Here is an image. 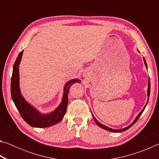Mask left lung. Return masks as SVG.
Listing matches in <instances>:
<instances>
[{
  "label": "left lung",
  "mask_w": 159,
  "mask_h": 159,
  "mask_svg": "<svg viewBox=\"0 0 159 159\" xmlns=\"http://www.w3.org/2000/svg\"><path fill=\"white\" fill-rule=\"evenodd\" d=\"M143 60H144V61L145 66H146V67L147 68V62H146V60H145L144 57H143ZM149 95H150V79H149V80H148V90H147V96H148V99H147V103H146V104H145V106H144V108L142 109L141 112L139 113V114L138 115V116H137V117L135 118V119L134 120V121H133V123H132L130 125H128V127H126V128H123V129H119V130H116V129L110 128H109V127H107V126H106V125L102 124L101 123H99V122L98 121V120L96 119V118H95V116H94L93 114V116L94 120H95V123H97V124L98 125V126H99V127L102 128H103V129H104V130H108V131H110V132H113V133H121V132H123V131H125L126 130H128V129H129L130 127H132V126H133V125L134 124V123H135L137 122V120H138V118H139V117H140V116L142 115V112L144 111L145 107H146V106H147V103H148V101H149Z\"/></svg>",
  "instance_id": "8db88e82"
}]
</instances>
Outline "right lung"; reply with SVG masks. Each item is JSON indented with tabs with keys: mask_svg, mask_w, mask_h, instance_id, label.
<instances>
[{
	"mask_svg": "<svg viewBox=\"0 0 159 159\" xmlns=\"http://www.w3.org/2000/svg\"><path fill=\"white\" fill-rule=\"evenodd\" d=\"M23 55V50L19 54L13 66L11 78V96L21 116L29 125L36 128H47L61 121L66 111L68 104V93L69 88L74 83H80L78 79L67 82L64 88V94L61 104L55 111L47 114H42L34 107L29 104L21 95L20 89V74L19 65Z\"/></svg>",
	"mask_w": 159,
	"mask_h": 159,
	"instance_id": "obj_1",
	"label": "right lung"
}]
</instances>
